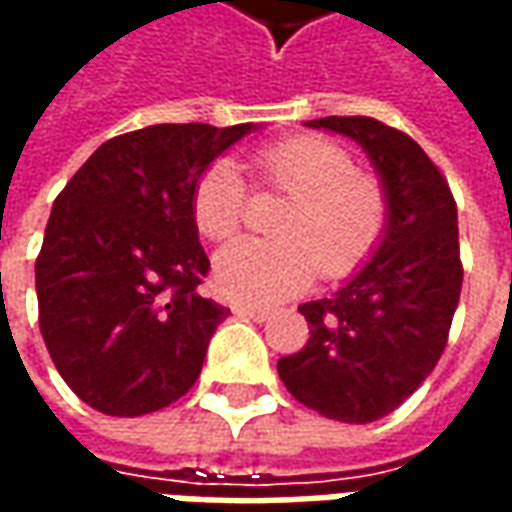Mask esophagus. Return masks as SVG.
<instances>
[{"label":"esophagus","mask_w":512,"mask_h":512,"mask_svg":"<svg viewBox=\"0 0 512 512\" xmlns=\"http://www.w3.org/2000/svg\"><path fill=\"white\" fill-rule=\"evenodd\" d=\"M235 315H241V318H252V321L263 323L268 318V310L263 307H252V304H235L233 307Z\"/></svg>","instance_id":"34e87169"}]
</instances>
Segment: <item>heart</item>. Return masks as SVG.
I'll list each match as a JSON object with an SVG mask.
<instances>
[{"instance_id":"obj_1","label":"heart","mask_w":512,"mask_h":512,"mask_svg":"<svg viewBox=\"0 0 512 512\" xmlns=\"http://www.w3.org/2000/svg\"><path fill=\"white\" fill-rule=\"evenodd\" d=\"M257 178L296 197L279 222L282 241H235L216 255L213 282L224 299L277 304L310 288L318 271L345 277L376 249L386 224V194L356 169L354 156L332 139L299 136L263 150ZM249 205L241 167L219 158L202 172L191 213L211 241H230Z\"/></svg>"}]
</instances>
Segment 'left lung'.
I'll return each instance as SVG.
<instances>
[{
	"instance_id": "left-lung-1",
	"label": "left lung",
	"mask_w": 512,
	"mask_h": 512,
	"mask_svg": "<svg viewBox=\"0 0 512 512\" xmlns=\"http://www.w3.org/2000/svg\"><path fill=\"white\" fill-rule=\"evenodd\" d=\"M310 128L354 139L386 194L373 255L332 296L301 304L310 340L277 373L299 403L365 425L414 395L447 345L461 299L458 208L447 180L403 131L373 117H321Z\"/></svg>"
}]
</instances>
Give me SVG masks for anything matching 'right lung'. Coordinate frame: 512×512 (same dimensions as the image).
Here are the masks:
<instances>
[{
    "instance_id": "1",
    "label": "right lung",
    "mask_w": 512,
    "mask_h": 512,
    "mask_svg": "<svg viewBox=\"0 0 512 512\" xmlns=\"http://www.w3.org/2000/svg\"><path fill=\"white\" fill-rule=\"evenodd\" d=\"M260 126L161 123L115 136L54 200L35 263L40 334L65 384L109 417L189 392L227 307L191 213L194 183Z\"/></svg>"
}]
</instances>
